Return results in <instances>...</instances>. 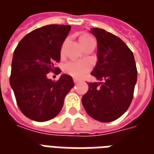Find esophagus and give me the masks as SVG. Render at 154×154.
Segmentation results:
<instances>
[{
    "mask_svg": "<svg viewBox=\"0 0 154 154\" xmlns=\"http://www.w3.org/2000/svg\"><path fill=\"white\" fill-rule=\"evenodd\" d=\"M73 81H74V83H78L79 80L78 79H75V78H74L73 79Z\"/></svg>",
    "mask_w": 154,
    "mask_h": 154,
    "instance_id": "1",
    "label": "esophagus"
}]
</instances>
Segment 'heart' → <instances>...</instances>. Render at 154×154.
Listing matches in <instances>:
<instances>
[{"label":"heart","mask_w":154,"mask_h":154,"mask_svg":"<svg viewBox=\"0 0 154 154\" xmlns=\"http://www.w3.org/2000/svg\"><path fill=\"white\" fill-rule=\"evenodd\" d=\"M92 36L88 35H84L80 37L81 45L87 40L92 39ZM91 70V65L86 61H72L67 62L65 65L64 71L74 78H81L83 76L89 72Z\"/></svg>","instance_id":"heart-1"}]
</instances>
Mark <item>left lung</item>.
I'll list each match as a JSON object with an SVG mask.
<instances>
[{
    "instance_id": "8db88e82",
    "label": "left lung",
    "mask_w": 154,
    "mask_h": 154,
    "mask_svg": "<svg viewBox=\"0 0 154 154\" xmlns=\"http://www.w3.org/2000/svg\"><path fill=\"white\" fill-rule=\"evenodd\" d=\"M97 40V63L92 75L100 83H89L82 97L88 114L102 122L118 119L129 108L137 79L133 54L119 37L100 28L91 29Z\"/></svg>"
}]
</instances>
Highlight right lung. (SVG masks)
I'll use <instances>...</instances> for the list:
<instances>
[{"label": "right lung", "mask_w": 154, "mask_h": 154, "mask_svg": "<svg viewBox=\"0 0 154 154\" xmlns=\"http://www.w3.org/2000/svg\"><path fill=\"white\" fill-rule=\"evenodd\" d=\"M70 25L52 24L26 34L14 52L10 84L21 112L30 119L45 122L61 111L66 95L74 87L71 76L62 75L57 81L47 74L61 72V48Z\"/></svg>", "instance_id": "1"}]
</instances>
